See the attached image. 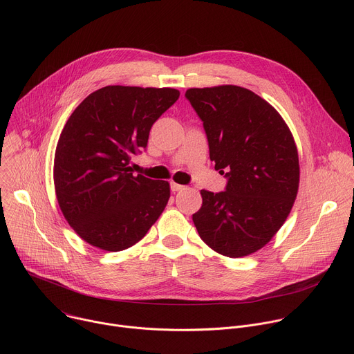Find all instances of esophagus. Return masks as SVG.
I'll return each instance as SVG.
<instances>
[{
  "instance_id": "1",
  "label": "esophagus",
  "mask_w": 354,
  "mask_h": 354,
  "mask_svg": "<svg viewBox=\"0 0 354 354\" xmlns=\"http://www.w3.org/2000/svg\"><path fill=\"white\" fill-rule=\"evenodd\" d=\"M185 186L183 185H179V183H175V182H171V190L175 193V192H179L182 190Z\"/></svg>"
}]
</instances>
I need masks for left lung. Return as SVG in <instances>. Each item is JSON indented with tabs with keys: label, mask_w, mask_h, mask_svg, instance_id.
<instances>
[{
	"label": "left lung",
	"mask_w": 354,
	"mask_h": 354,
	"mask_svg": "<svg viewBox=\"0 0 354 354\" xmlns=\"http://www.w3.org/2000/svg\"><path fill=\"white\" fill-rule=\"evenodd\" d=\"M203 122L210 160L227 179L224 192L201 190L194 227L228 258L254 254L284 224L299 182L298 153L287 124L265 99L221 85L185 93Z\"/></svg>",
	"instance_id": "8db88e82"
}]
</instances>
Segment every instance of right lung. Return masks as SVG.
<instances>
[{"label": "right lung", "mask_w": 354, "mask_h": 354, "mask_svg": "<svg viewBox=\"0 0 354 354\" xmlns=\"http://www.w3.org/2000/svg\"><path fill=\"white\" fill-rule=\"evenodd\" d=\"M179 97L174 88L104 86L67 120L55 156L60 209L88 243L127 249L148 232L169 200V183L133 174L149 130Z\"/></svg>", "instance_id": "obj_1"}]
</instances>
